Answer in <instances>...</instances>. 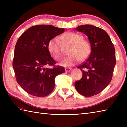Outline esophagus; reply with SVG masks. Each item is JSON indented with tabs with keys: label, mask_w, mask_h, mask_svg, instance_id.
<instances>
[{
	"label": "esophagus",
	"mask_w": 127,
	"mask_h": 127,
	"mask_svg": "<svg viewBox=\"0 0 127 127\" xmlns=\"http://www.w3.org/2000/svg\"><path fill=\"white\" fill-rule=\"evenodd\" d=\"M72 70V68H65V71L66 72H69V71H70Z\"/></svg>",
	"instance_id": "esophagus-1"
}]
</instances>
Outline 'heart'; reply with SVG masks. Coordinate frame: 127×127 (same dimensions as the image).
<instances>
[{
  "label": "heart",
  "mask_w": 127,
  "mask_h": 127,
  "mask_svg": "<svg viewBox=\"0 0 127 127\" xmlns=\"http://www.w3.org/2000/svg\"><path fill=\"white\" fill-rule=\"evenodd\" d=\"M63 41L71 45L69 50V57L64 59L60 63V65L64 67H70L75 65L80 59L84 61L90 56L91 52V46L87 40L83 39L81 34L69 32L61 36ZM48 50L56 60H60L62 53L60 48V42L58 38L53 37L48 43Z\"/></svg>",
  "instance_id": "obj_1"
}]
</instances>
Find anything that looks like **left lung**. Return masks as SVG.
Wrapping results in <instances>:
<instances>
[{
    "label": "left lung",
    "instance_id": "left-lung-1",
    "mask_svg": "<svg viewBox=\"0 0 127 127\" xmlns=\"http://www.w3.org/2000/svg\"><path fill=\"white\" fill-rule=\"evenodd\" d=\"M75 30L87 36L91 53L85 63L77 67L83 75L81 79L75 82V87L83 96H94L111 82L116 65L114 46L109 35L101 28L85 25L77 27Z\"/></svg>",
    "mask_w": 127,
    "mask_h": 127
}]
</instances>
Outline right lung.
I'll return each mask as SVG.
<instances>
[{
  "instance_id": "obj_1",
  "label": "right lung",
  "mask_w": 127,
  "mask_h": 127,
  "mask_svg": "<svg viewBox=\"0 0 127 127\" xmlns=\"http://www.w3.org/2000/svg\"><path fill=\"white\" fill-rule=\"evenodd\" d=\"M64 32V28L52 25H37L19 37L12 65L18 83L28 93L38 97L48 95L55 87V77L65 71L62 66L45 68L56 63L48 50V42Z\"/></svg>"
}]
</instances>
